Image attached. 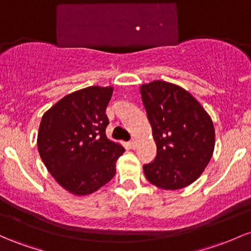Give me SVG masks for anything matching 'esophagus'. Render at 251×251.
Listing matches in <instances>:
<instances>
[{
  "instance_id": "1",
  "label": "esophagus",
  "mask_w": 251,
  "mask_h": 251,
  "mask_svg": "<svg viewBox=\"0 0 251 251\" xmlns=\"http://www.w3.org/2000/svg\"><path fill=\"white\" fill-rule=\"evenodd\" d=\"M128 147H130L132 150H134V149L137 148V142H136V140H134V139L131 140V142L128 143Z\"/></svg>"
}]
</instances>
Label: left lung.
I'll use <instances>...</instances> for the list:
<instances>
[{"label":"left lung","mask_w":251,"mask_h":251,"mask_svg":"<svg viewBox=\"0 0 251 251\" xmlns=\"http://www.w3.org/2000/svg\"><path fill=\"white\" fill-rule=\"evenodd\" d=\"M140 95L157 147L155 159L143 166L145 176L159 188L187 187L202 174L213 153L210 115L187 90L168 82L140 85Z\"/></svg>","instance_id":"left-lung-1"}]
</instances>
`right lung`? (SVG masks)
Instances as JSON below:
<instances>
[{"instance_id":"add662e5","label":"right lung","mask_w":251,"mask_h":251,"mask_svg":"<svg viewBox=\"0 0 251 251\" xmlns=\"http://www.w3.org/2000/svg\"><path fill=\"white\" fill-rule=\"evenodd\" d=\"M112 94V87L84 88L64 96L43 115L40 157L50 174L73 194H90L109 182L125 151L106 137V107Z\"/></svg>"}]
</instances>
